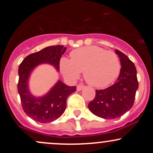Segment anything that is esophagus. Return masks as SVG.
<instances>
[{
  "mask_svg": "<svg viewBox=\"0 0 153 153\" xmlns=\"http://www.w3.org/2000/svg\"><path fill=\"white\" fill-rule=\"evenodd\" d=\"M84 87H85V86H84L83 85H82V84H79V85H77V91H81L82 89L84 88Z\"/></svg>",
  "mask_w": 153,
  "mask_h": 153,
  "instance_id": "34e87169",
  "label": "esophagus"
}]
</instances>
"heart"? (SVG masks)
Wrapping results in <instances>:
<instances>
[{"label": "heart", "instance_id": "b5f03b06", "mask_svg": "<svg viewBox=\"0 0 153 153\" xmlns=\"http://www.w3.org/2000/svg\"><path fill=\"white\" fill-rule=\"evenodd\" d=\"M71 59L62 57L59 61L63 76L75 81L83 71V76L89 85L103 88L111 83L120 73L121 65L117 54L102 47L88 46L73 50Z\"/></svg>", "mask_w": 153, "mask_h": 153}]
</instances>
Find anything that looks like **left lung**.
Masks as SVG:
<instances>
[{
	"label": "left lung",
	"instance_id": "obj_1",
	"mask_svg": "<svg viewBox=\"0 0 153 153\" xmlns=\"http://www.w3.org/2000/svg\"><path fill=\"white\" fill-rule=\"evenodd\" d=\"M120 59V73L114 84L103 90H96L94 99L88 103L94 114L103 119L120 117L132 107L139 84L137 70L126 54L116 50Z\"/></svg>",
	"mask_w": 153,
	"mask_h": 153
}]
</instances>
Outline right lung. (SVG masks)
<instances>
[{"label":"right lung","instance_id":"1","mask_svg":"<svg viewBox=\"0 0 153 153\" xmlns=\"http://www.w3.org/2000/svg\"><path fill=\"white\" fill-rule=\"evenodd\" d=\"M66 51L62 45L45 47L26 57L19 67L18 92L22 106L26 115L36 122L50 123L64 113L68 96L76 91V86H68L58 80L50 91L42 97L32 96L29 90V78L31 71L43 63L53 65L57 71L59 60Z\"/></svg>","mask_w":153,"mask_h":153}]
</instances>
